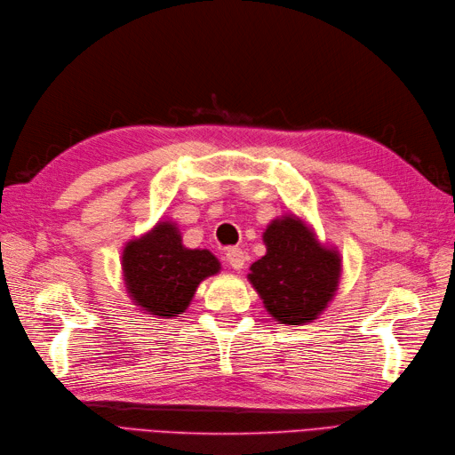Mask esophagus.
Here are the masks:
<instances>
[{
    "label": "esophagus",
    "mask_w": 455,
    "mask_h": 455,
    "mask_svg": "<svg viewBox=\"0 0 455 455\" xmlns=\"http://www.w3.org/2000/svg\"><path fill=\"white\" fill-rule=\"evenodd\" d=\"M227 262L233 269H243L246 264V254L240 248H228L227 250Z\"/></svg>",
    "instance_id": "esophagus-1"
}]
</instances>
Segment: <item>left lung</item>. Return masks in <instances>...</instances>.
<instances>
[{"label": "left lung", "mask_w": 455, "mask_h": 455, "mask_svg": "<svg viewBox=\"0 0 455 455\" xmlns=\"http://www.w3.org/2000/svg\"><path fill=\"white\" fill-rule=\"evenodd\" d=\"M264 243L267 254L250 266L248 279L269 315L282 324L315 321L336 291L340 258L295 217L274 220Z\"/></svg>", "instance_id": "8db88e82"}]
</instances>
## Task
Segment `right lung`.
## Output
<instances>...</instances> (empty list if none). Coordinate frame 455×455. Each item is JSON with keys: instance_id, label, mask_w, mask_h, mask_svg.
I'll use <instances>...</instances> for the list:
<instances>
[{"instance_id": "1", "label": "right lung", "mask_w": 455, "mask_h": 455, "mask_svg": "<svg viewBox=\"0 0 455 455\" xmlns=\"http://www.w3.org/2000/svg\"><path fill=\"white\" fill-rule=\"evenodd\" d=\"M123 272L134 303L172 318L186 311L197 285L219 272V262L209 250L183 246L176 225L160 222L123 250Z\"/></svg>"}]
</instances>
